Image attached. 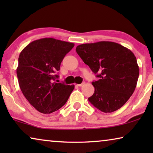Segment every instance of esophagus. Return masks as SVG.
I'll return each instance as SVG.
<instances>
[{
    "label": "esophagus",
    "instance_id": "34e87169",
    "mask_svg": "<svg viewBox=\"0 0 153 153\" xmlns=\"http://www.w3.org/2000/svg\"><path fill=\"white\" fill-rule=\"evenodd\" d=\"M84 84H85V82H83L82 83H80V84H76V85H78V86L81 87V86H82V85H83Z\"/></svg>",
    "mask_w": 153,
    "mask_h": 153
}]
</instances>
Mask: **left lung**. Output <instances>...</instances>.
Returning a JSON list of instances; mask_svg holds the SVG:
<instances>
[{"mask_svg":"<svg viewBox=\"0 0 153 153\" xmlns=\"http://www.w3.org/2000/svg\"><path fill=\"white\" fill-rule=\"evenodd\" d=\"M76 53L99 78L88 101L104 113L119 109L137 86L139 68L134 54L118 43L102 41L77 46Z\"/></svg>","mask_w":153,"mask_h":153,"instance_id":"left-lung-1","label":"left lung"}]
</instances>
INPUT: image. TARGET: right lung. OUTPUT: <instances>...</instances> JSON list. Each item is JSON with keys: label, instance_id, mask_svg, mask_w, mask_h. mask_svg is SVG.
Here are the masks:
<instances>
[{"label": "right lung", "instance_id": "add662e5", "mask_svg": "<svg viewBox=\"0 0 153 153\" xmlns=\"http://www.w3.org/2000/svg\"><path fill=\"white\" fill-rule=\"evenodd\" d=\"M74 44L54 38L37 39L20 53L16 74L22 93L42 114H51L68 101L74 85L56 83L60 63Z\"/></svg>", "mask_w": 153, "mask_h": 153}]
</instances>
